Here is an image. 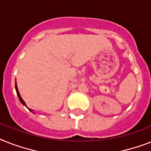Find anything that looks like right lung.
<instances>
[{"mask_svg": "<svg viewBox=\"0 0 151 151\" xmlns=\"http://www.w3.org/2000/svg\"><path fill=\"white\" fill-rule=\"evenodd\" d=\"M15 90H16V92H17V95H18V99H19V101H21V103L23 105H24V106H25V107H26V108H28V107H27L26 103H25V102H24V100H23V99H22V97H21L20 93H19V91H18V86H17V83H16V81H15ZM28 109H29V111H32V112H33V111H32V109H29V108H28ZM33 113H34V112H33Z\"/></svg>", "mask_w": 151, "mask_h": 151, "instance_id": "right-lung-1", "label": "right lung"}]
</instances>
